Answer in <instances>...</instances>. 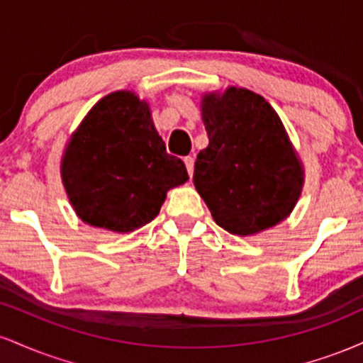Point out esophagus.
I'll use <instances>...</instances> for the list:
<instances>
[{"label":"esophagus","mask_w":363,"mask_h":363,"mask_svg":"<svg viewBox=\"0 0 363 363\" xmlns=\"http://www.w3.org/2000/svg\"><path fill=\"white\" fill-rule=\"evenodd\" d=\"M184 164H186L187 174H189V177H191V176H193V170H194V158L193 157H186Z\"/></svg>","instance_id":"1"}]
</instances>
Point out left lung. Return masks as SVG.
Wrapping results in <instances>:
<instances>
[{
    "instance_id": "1",
    "label": "left lung",
    "mask_w": 363,
    "mask_h": 363,
    "mask_svg": "<svg viewBox=\"0 0 363 363\" xmlns=\"http://www.w3.org/2000/svg\"><path fill=\"white\" fill-rule=\"evenodd\" d=\"M201 119L210 143L198 153L193 182L215 222L251 237L290 216L306 170L264 97L234 85L205 91Z\"/></svg>"
}]
</instances>
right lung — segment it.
I'll list each match as a JSON object with an SVG mask.
<instances>
[{"label": "right lung", "instance_id": "1", "mask_svg": "<svg viewBox=\"0 0 363 363\" xmlns=\"http://www.w3.org/2000/svg\"><path fill=\"white\" fill-rule=\"evenodd\" d=\"M189 179L169 155L147 101L133 90L106 95L66 143L61 181L74 213L90 227L129 234L152 222L167 191Z\"/></svg>", "mask_w": 363, "mask_h": 363}]
</instances>
